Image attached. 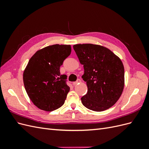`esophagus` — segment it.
I'll list each match as a JSON object with an SVG mask.
<instances>
[{
  "mask_svg": "<svg viewBox=\"0 0 149 149\" xmlns=\"http://www.w3.org/2000/svg\"><path fill=\"white\" fill-rule=\"evenodd\" d=\"M80 82H81V80H80L79 79H78L77 81H75V82H73V85H76V84H79Z\"/></svg>",
  "mask_w": 149,
  "mask_h": 149,
  "instance_id": "obj_1",
  "label": "esophagus"
}]
</instances>
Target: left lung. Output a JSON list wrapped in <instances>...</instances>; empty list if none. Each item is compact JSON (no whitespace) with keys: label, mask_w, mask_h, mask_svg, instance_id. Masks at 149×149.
<instances>
[{"label":"left lung","mask_w":149,"mask_h":149,"mask_svg":"<svg viewBox=\"0 0 149 149\" xmlns=\"http://www.w3.org/2000/svg\"><path fill=\"white\" fill-rule=\"evenodd\" d=\"M84 73L88 92L81 100L88 109L100 112L114 105L124 87V68L109 49L90 43L73 45Z\"/></svg>","instance_id":"left-lung-1"}]
</instances>
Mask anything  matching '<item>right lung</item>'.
Listing matches in <instances>:
<instances>
[{
  "label": "right lung",
  "mask_w": 149,
  "mask_h": 149,
  "mask_svg": "<svg viewBox=\"0 0 149 149\" xmlns=\"http://www.w3.org/2000/svg\"><path fill=\"white\" fill-rule=\"evenodd\" d=\"M71 52L70 45H53L39 49L24 71V86L30 100L39 109L53 111L63 105L70 87L60 68Z\"/></svg>",
  "instance_id": "add662e5"
}]
</instances>
